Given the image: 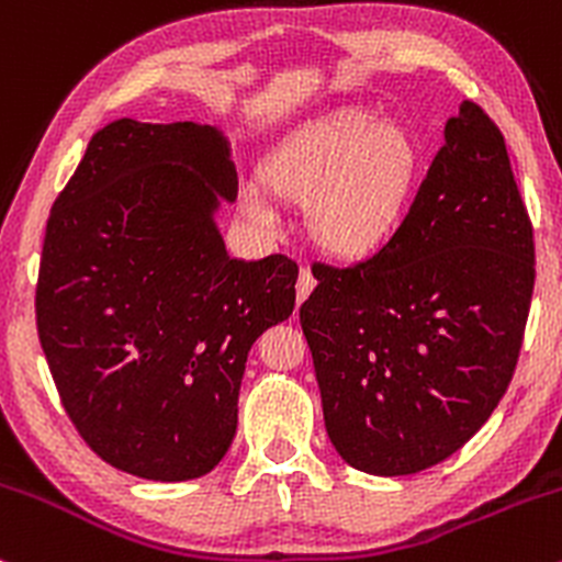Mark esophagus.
<instances>
[{
	"label": "esophagus",
	"instance_id": "obj_1",
	"mask_svg": "<svg viewBox=\"0 0 562 562\" xmlns=\"http://www.w3.org/2000/svg\"><path fill=\"white\" fill-rule=\"evenodd\" d=\"M314 285H317V280H314V274L308 272L306 267H301L299 282H295V299H299V303L308 299V293H312Z\"/></svg>",
	"mask_w": 562,
	"mask_h": 562
}]
</instances>
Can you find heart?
Instances as JSON below:
<instances>
[{
    "mask_svg": "<svg viewBox=\"0 0 562 562\" xmlns=\"http://www.w3.org/2000/svg\"><path fill=\"white\" fill-rule=\"evenodd\" d=\"M420 173V150L398 124L364 111L338 113L308 126L267 160V182L280 195L308 191V229L340 256H359L389 240L402 222ZM240 203L254 222L272 227V203L245 184Z\"/></svg>",
    "mask_w": 562,
    "mask_h": 562,
    "instance_id": "heart-1",
    "label": "heart"
}]
</instances>
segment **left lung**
Returning a JSON list of instances; mask_svg holds the SVG:
<instances>
[{
    "mask_svg": "<svg viewBox=\"0 0 562 562\" xmlns=\"http://www.w3.org/2000/svg\"><path fill=\"white\" fill-rule=\"evenodd\" d=\"M443 137L391 240L351 267L314 261L299 312L327 436L372 475L420 473L465 447L524 346L533 227L505 137L475 102Z\"/></svg>",
    "mask_w": 562,
    "mask_h": 562,
    "instance_id": "left-lung-1",
    "label": "left lung"
}]
</instances>
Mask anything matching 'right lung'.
<instances>
[{
    "mask_svg": "<svg viewBox=\"0 0 562 562\" xmlns=\"http://www.w3.org/2000/svg\"><path fill=\"white\" fill-rule=\"evenodd\" d=\"M222 198H237L222 132L119 119L47 218L36 327L60 402L97 457L147 481L218 465L250 346L295 306L293 259H229Z\"/></svg>",
    "mask_w": 562,
    "mask_h": 562,
    "instance_id": "add662e5",
    "label": "right lung"
}]
</instances>
